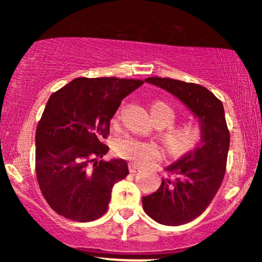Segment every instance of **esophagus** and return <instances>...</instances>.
<instances>
[{
  "label": "esophagus",
  "mask_w": 262,
  "mask_h": 262,
  "mask_svg": "<svg viewBox=\"0 0 262 262\" xmlns=\"http://www.w3.org/2000/svg\"><path fill=\"white\" fill-rule=\"evenodd\" d=\"M128 167H129V171H130V172H138V171H140V169H141L140 166L133 164V162H132V164H129Z\"/></svg>",
  "instance_id": "obj_1"
}]
</instances>
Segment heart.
<instances>
[{"label": "heart", "mask_w": 262, "mask_h": 262, "mask_svg": "<svg viewBox=\"0 0 262 262\" xmlns=\"http://www.w3.org/2000/svg\"><path fill=\"white\" fill-rule=\"evenodd\" d=\"M150 111L152 118L160 127L168 125L162 133V139L171 151L176 154H186L200 145L203 138V125L200 122L172 124L176 117L175 110L162 101H155L150 107ZM118 114L119 111L116 116ZM113 149L119 158L137 164H146L160 156V149L155 143L140 139L135 135H122L117 138L114 140Z\"/></svg>", "instance_id": "b5f03b06"}]
</instances>
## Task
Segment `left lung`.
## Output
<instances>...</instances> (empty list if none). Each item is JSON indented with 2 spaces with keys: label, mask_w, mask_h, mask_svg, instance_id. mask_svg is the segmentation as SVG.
I'll return each mask as SVG.
<instances>
[{
  "label": "left lung",
  "mask_w": 262,
  "mask_h": 262,
  "mask_svg": "<svg viewBox=\"0 0 262 262\" xmlns=\"http://www.w3.org/2000/svg\"><path fill=\"white\" fill-rule=\"evenodd\" d=\"M145 81L175 95L203 125L200 145L170 165L158 191L143 197L144 210L158 223L186 224L206 210L223 181L230 143L223 103L198 83L158 76Z\"/></svg>",
  "instance_id": "left-lung-1"
}]
</instances>
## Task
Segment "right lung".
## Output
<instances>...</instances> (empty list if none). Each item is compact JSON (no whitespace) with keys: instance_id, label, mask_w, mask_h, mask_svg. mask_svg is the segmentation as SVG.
<instances>
[{"instance_id":"add662e5","label":"right lung","mask_w":262,"mask_h":262,"mask_svg":"<svg viewBox=\"0 0 262 262\" xmlns=\"http://www.w3.org/2000/svg\"><path fill=\"white\" fill-rule=\"evenodd\" d=\"M143 80L79 77L54 92L35 132V173L59 215L91 222L107 212L113 185L128 175L122 159L107 154L111 118Z\"/></svg>"}]
</instances>
